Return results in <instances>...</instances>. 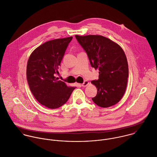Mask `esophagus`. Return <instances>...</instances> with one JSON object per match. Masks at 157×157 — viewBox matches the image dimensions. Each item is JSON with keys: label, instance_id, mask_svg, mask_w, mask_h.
<instances>
[{"label": "esophagus", "instance_id": "obj_1", "mask_svg": "<svg viewBox=\"0 0 157 157\" xmlns=\"http://www.w3.org/2000/svg\"><path fill=\"white\" fill-rule=\"evenodd\" d=\"M89 84V82L87 81H85L82 84H81V86H82V87H86V86H87V85Z\"/></svg>", "mask_w": 157, "mask_h": 157}]
</instances>
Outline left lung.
I'll list each match as a JSON object with an SVG mask.
<instances>
[{"mask_svg": "<svg viewBox=\"0 0 157 157\" xmlns=\"http://www.w3.org/2000/svg\"><path fill=\"white\" fill-rule=\"evenodd\" d=\"M87 54L92 67L99 70V78L92 81L97 89L93 101L102 108L117 104L124 96L128 78V62L122 48L101 35H75Z\"/></svg>", "mask_w": 157, "mask_h": 157, "instance_id": "obj_1", "label": "left lung"}]
</instances>
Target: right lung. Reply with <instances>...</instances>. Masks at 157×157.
Instances as JSON below:
<instances>
[{
  "instance_id": "1",
  "label": "right lung",
  "mask_w": 157,
  "mask_h": 157,
  "mask_svg": "<svg viewBox=\"0 0 157 157\" xmlns=\"http://www.w3.org/2000/svg\"><path fill=\"white\" fill-rule=\"evenodd\" d=\"M73 37L52 40L42 44L31 54L27 65L30 90L42 105L56 109L64 105L76 87L57 81L56 75Z\"/></svg>"
}]
</instances>
